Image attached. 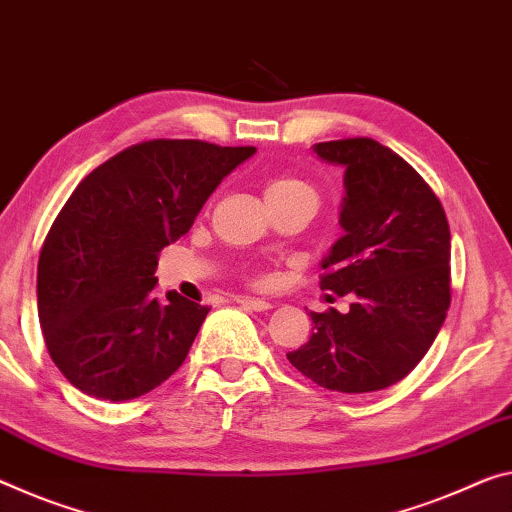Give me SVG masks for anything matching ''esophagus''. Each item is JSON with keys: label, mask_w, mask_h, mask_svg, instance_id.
I'll return each instance as SVG.
<instances>
[{"label": "esophagus", "mask_w": 512, "mask_h": 512, "mask_svg": "<svg viewBox=\"0 0 512 512\" xmlns=\"http://www.w3.org/2000/svg\"><path fill=\"white\" fill-rule=\"evenodd\" d=\"M235 302H238L240 306H245V309H251V311H267V309H272V304L261 300V297H238V300H235Z\"/></svg>", "instance_id": "1"}]
</instances>
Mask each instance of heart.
Segmentation results:
<instances>
[{
  "label": "heart",
  "mask_w": 512,
  "mask_h": 512,
  "mask_svg": "<svg viewBox=\"0 0 512 512\" xmlns=\"http://www.w3.org/2000/svg\"><path fill=\"white\" fill-rule=\"evenodd\" d=\"M297 194L316 196V192H313L311 187L304 183V180L293 178V176H277V178H272L265 187V199L267 201H270V199H288V196H297Z\"/></svg>",
  "instance_id": "heart-1"
}]
</instances>
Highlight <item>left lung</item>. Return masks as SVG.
I'll return each instance as SVG.
<instances>
[{
	"label": "left lung",
	"instance_id": "left-lung-1",
	"mask_svg": "<svg viewBox=\"0 0 512 512\" xmlns=\"http://www.w3.org/2000/svg\"><path fill=\"white\" fill-rule=\"evenodd\" d=\"M313 153L345 169L343 235L322 258L320 288L352 304L348 313L311 311V338L286 357L329 391L387 389L414 371L446 320L451 231L444 208L403 157L373 139L322 141Z\"/></svg>",
	"mask_w": 512,
	"mask_h": 512
}]
</instances>
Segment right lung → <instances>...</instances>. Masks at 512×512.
Here are the masks:
<instances>
[{
	"instance_id": "obj_1",
	"label": "right lung",
	"mask_w": 512,
	"mask_h": 512,
	"mask_svg": "<svg viewBox=\"0 0 512 512\" xmlns=\"http://www.w3.org/2000/svg\"><path fill=\"white\" fill-rule=\"evenodd\" d=\"M254 153L153 139L75 187L43 242L36 286L47 352L75 389L123 403L178 371L210 309L176 290L157 300V258Z\"/></svg>"
}]
</instances>
